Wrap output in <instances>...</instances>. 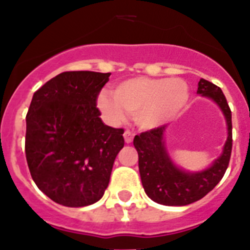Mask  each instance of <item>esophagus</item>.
Masks as SVG:
<instances>
[{
  "label": "esophagus",
  "mask_w": 250,
  "mask_h": 250,
  "mask_svg": "<svg viewBox=\"0 0 250 250\" xmlns=\"http://www.w3.org/2000/svg\"><path fill=\"white\" fill-rule=\"evenodd\" d=\"M123 136H125V144H131L132 140H133V136H135V133H133L132 131H129V129H125V133H123Z\"/></svg>",
  "instance_id": "esophagus-1"
}]
</instances>
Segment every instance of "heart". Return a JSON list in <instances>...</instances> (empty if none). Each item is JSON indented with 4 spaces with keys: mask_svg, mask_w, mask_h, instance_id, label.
Returning a JSON list of instances; mask_svg holds the SVG:
<instances>
[{
    "mask_svg": "<svg viewBox=\"0 0 250 250\" xmlns=\"http://www.w3.org/2000/svg\"><path fill=\"white\" fill-rule=\"evenodd\" d=\"M113 95L103 91L98 104L113 121H121L125 112L146 129L155 128L173 119L189 99L188 83L182 79L135 77L118 83Z\"/></svg>",
    "mask_w": 250,
    "mask_h": 250,
    "instance_id": "b5f03b06",
    "label": "heart"
}]
</instances>
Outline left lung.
Instances as JSON below:
<instances>
[{
	"label": "left lung",
	"mask_w": 250,
	"mask_h": 250,
	"mask_svg": "<svg viewBox=\"0 0 250 250\" xmlns=\"http://www.w3.org/2000/svg\"><path fill=\"white\" fill-rule=\"evenodd\" d=\"M197 93L207 96L221 108L228 123V141L221 156L208 169L198 173L180 170L171 163L164 144L165 125L135 136L133 145L138 152V169L144 189L151 200L165 206H186L206 196L222 179L232 148L231 110L222 90L201 79Z\"/></svg>",
	"instance_id": "left-lung-1"
}]
</instances>
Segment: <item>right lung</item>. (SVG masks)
I'll list each match as a JSON object with an SVG mask.
<instances>
[{
    "label": "right lung",
    "instance_id": "right-lung-1",
    "mask_svg": "<svg viewBox=\"0 0 250 250\" xmlns=\"http://www.w3.org/2000/svg\"><path fill=\"white\" fill-rule=\"evenodd\" d=\"M110 73L67 71L33 95L26 114L25 155L31 178L67 207L98 202L125 146L123 128L105 125L96 100Z\"/></svg>",
    "mask_w": 250,
    "mask_h": 250
}]
</instances>
